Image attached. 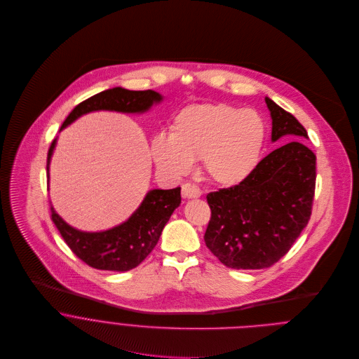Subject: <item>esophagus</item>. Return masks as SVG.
I'll return each instance as SVG.
<instances>
[{
  "mask_svg": "<svg viewBox=\"0 0 359 359\" xmlns=\"http://www.w3.org/2000/svg\"><path fill=\"white\" fill-rule=\"evenodd\" d=\"M182 196L187 199H198L202 196V191L196 185L185 184L182 185Z\"/></svg>",
  "mask_w": 359,
  "mask_h": 359,
  "instance_id": "esophagus-1",
  "label": "esophagus"
}]
</instances>
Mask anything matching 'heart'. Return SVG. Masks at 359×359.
I'll use <instances>...</instances> for the list:
<instances>
[{
  "label": "heart",
  "mask_w": 359,
  "mask_h": 359,
  "mask_svg": "<svg viewBox=\"0 0 359 359\" xmlns=\"http://www.w3.org/2000/svg\"><path fill=\"white\" fill-rule=\"evenodd\" d=\"M265 140V121L255 109L198 103L177 114L171 133L154 135L151 152L157 168L171 178L189 174L202 156L210 180L231 188L253 174Z\"/></svg>",
  "instance_id": "b5f03b06"
}]
</instances>
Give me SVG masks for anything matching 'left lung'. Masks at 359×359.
Segmentation results:
<instances>
[{
	"label": "left lung",
	"instance_id": "8db88e82",
	"mask_svg": "<svg viewBox=\"0 0 359 359\" xmlns=\"http://www.w3.org/2000/svg\"><path fill=\"white\" fill-rule=\"evenodd\" d=\"M272 142L294 140L265 156L242 184L207 195L211 218L205 246L225 266L268 268L285 256L307 226L316 180V157L304 145L306 128L265 97Z\"/></svg>",
	"mask_w": 359,
	"mask_h": 359
}]
</instances>
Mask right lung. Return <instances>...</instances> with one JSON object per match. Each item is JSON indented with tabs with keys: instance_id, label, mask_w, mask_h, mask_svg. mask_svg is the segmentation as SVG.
<instances>
[{
	"instance_id": "1",
	"label": "right lung",
	"mask_w": 359,
	"mask_h": 359,
	"mask_svg": "<svg viewBox=\"0 0 359 359\" xmlns=\"http://www.w3.org/2000/svg\"><path fill=\"white\" fill-rule=\"evenodd\" d=\"M163 97L152 91H130L121 87L104 90L102 93L79 103L63 121L60 131L74 120L97 110H111L121 113H144ZM56 145L52 141L47 157V177L50 180V163ZM181 205V188L152 189L131 217L117 226L101 232H84L70 226L51 205L53 224L60 232L70 250L87 265L102 269L124 272L140 265L154 249L161 231L174 210Z\"/></svg>"
}]
</instances>
